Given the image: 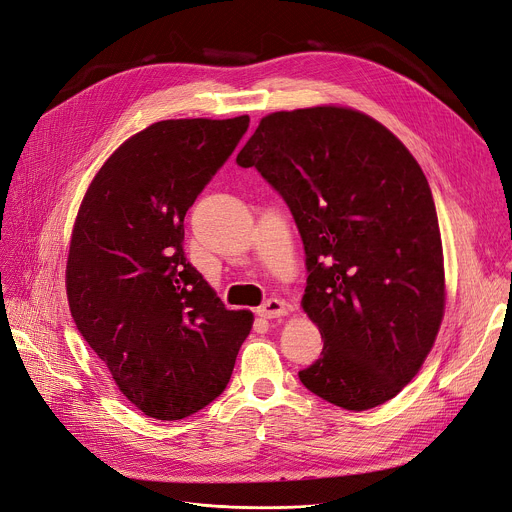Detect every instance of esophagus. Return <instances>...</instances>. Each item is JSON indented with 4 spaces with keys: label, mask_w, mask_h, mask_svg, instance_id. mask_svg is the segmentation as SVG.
<instances>
[{
    "label": "esophagus",
    "mask_w": 512,
    "mask_h": 512,
    "mask_svg": "<svg viewBox=\"0 0 512 512\" xmlns=\"http://www.w3.org/2000/svg\"><path fill=\"white\" fill-rule=\"evenodd\" d=\"M286 314H288L286 304H284L282 300H277V298H269L265 304H261V306L257 308V316L267 318V320L280 318V316H286Z\"/></svg>",
    "instance_id": "34e87169"
}]
</instances>
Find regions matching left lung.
I'll return each mask as SVG.
<instances>
[{"label": "left lung", "instance_id": "1", "mask_svg": "<svg viewBox=\"0 0 512 512\" xmlns=\"http://www.w3.org/2000/svg\"><path fill=\"white\" fill-rule=\"evenodd\" d=\"M237 163L284 198L304 243L302 308L324 347L300 382L357 412L394 398L429 355L445 308L421 165L378 120L337 106L265 116Z\"/></svg>", "mask_w": 512, "mask_h": 512}]
</instances>
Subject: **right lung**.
I'll return each instance as SVG.
<instances>
[{
    "mask_svg": "<svg viewBox=\"0 0 512 512\" xmlns=\"http://www.w3.org/2000/svg\"><path fill=\"white\" fill-rule=\"evenodd\" d=\"M249 128L163 120L130 136L89 183L67 259L77 331L147 416L179 421L220 396L253 314L228 310L185 259L183 218Z\"/></svg>",
    "mask_w": 512,
    "mask_h": 512,
    "instance_id": "1",
    "label": "right lung"
}]
</instances>
